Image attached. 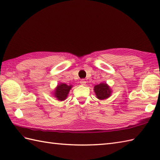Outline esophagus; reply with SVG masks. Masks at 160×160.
Wrapping results in <instances>:
<instances>
[{"label":"esophagus","mask_w":160,"mask_h":160,"mask_svg":"<svg viewBox=\"0 0 160 160\" xmlns=\"http://www.w3.org/2000/svg\"><path fill=\"white\" fill-rule=\"evenodd\" d=\"M80 82V84H82V85H86V81L84 80V79H82V80H81Z\"/></svg>","instance_id":"1"}]
</instances>
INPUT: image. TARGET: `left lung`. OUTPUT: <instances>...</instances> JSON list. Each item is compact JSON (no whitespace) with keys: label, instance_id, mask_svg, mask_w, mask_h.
<instances>
[{"label":"left lung","instance_id":"8db88e82","mask_svg":"<svg viewBox=\"0 0 160 160\" xmlns=\"http://www.w3.org/2000/svg\"><path fill=\"white\" fill-rule=\"evenodd\" d=\"M94 92L98 99L100 100H106L111 96V88L106 82H101L94 87Z\"/></svg>","mask_w":160,"mask_h":160}]
</instances>
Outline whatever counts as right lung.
<instances>
[{"instance_id": "1", "label": "right lung", "mask_w": 160, "mask_h": 160, "mask_svg": "<svg viewBox=\"0 0 160 160\" xmlns=\"http://www.w3.org/2000/svg\"><path fill=\"white\" fill-rule=\"evenodd\" d=\"M73 87V85H67L65 83L60 82L58 84L56 89L53 90L52 93L53 97L56 98L59 101H64L67 99L71 88Z\"/></svg>"}]
</instances>
